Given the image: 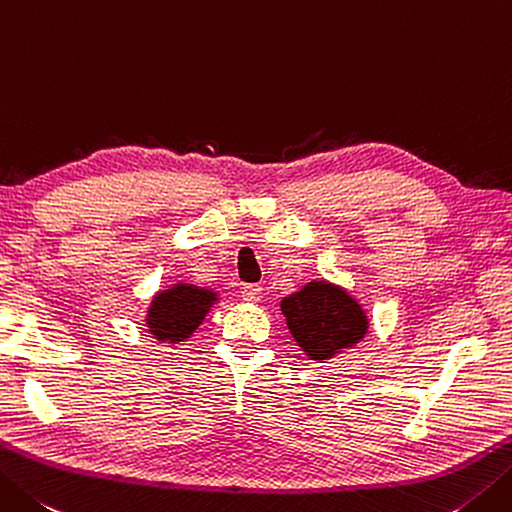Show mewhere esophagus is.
<instances>
[{
  "mask_svg": "<svg viewBox=\"0 0 512 512\" xmlns=\"http://www.w3.org/2000/svg\"><path fill=\"white\" fill-rule=\"evenodd\" d=\"M242 299H244V302H250V304L259 302V299H262V286H259V284H244L242 286Z\"/></svg>",
  "mask_w": 512,
  "mask_h": 512,
  "instance_id": "1",
  "label": "esophagus"
}]
</instances>
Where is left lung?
Masks as SVG:
<instances>
[{
    "instance_id": "8db88e82",
    "label": "left lung",
    "mask_w": 512,
    "mask_h": 512,
    "mask_svg": "<svg viewBox=\"0 0 512 512\" xmlns=\"http://www.w3.org/2000/svg\"><path fill=\"white\" fill-rule=\"evenodd\" d=\"M286 324L310 359L333 357L337 350L357 344L366 333L362 308L346 290L313 282L282 302Z\"/></svg>"
}]
</instances>
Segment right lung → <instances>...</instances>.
<instances>
[{
	"label": "right lung",
	"mask_w": 512,
	"mask_h": 512,
	"mask_svg": "<svg viewBox=\"0 0 512 512\" xmlns=\"http://www.w3.org/2000/svg\"><path fill=\"white\" fill-rule=\"evenodd\" d=\"M215 295L195 286H175L153 299L148 328L159 342H179L202 324Z\"/></svg>",
	"instance_id": "right-lung-1"
}]
</instances>
